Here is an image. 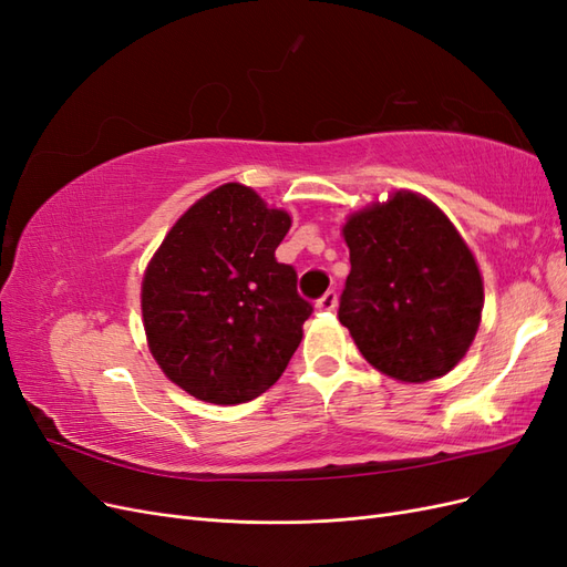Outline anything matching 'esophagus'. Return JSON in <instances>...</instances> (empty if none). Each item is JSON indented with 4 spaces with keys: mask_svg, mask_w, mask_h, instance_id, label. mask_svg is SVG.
<instances>
[{
    "mask_svg": "<svg viewBox=\"0 0 567 567\" xmlns=\"http://www.w3.org/2000/svg\"><path fill=\"white\" fill-rule=\"evenodd\" d=\"M338 307V296L333 293V290H329V293H323L319 300H317V310L319 312H333Z\"/></svg>",
    "mask_w": 567,
    "mask_h": 567,
    "instance_id": "esophagus-1",
    "label": "esophagus"
}]
</instances>
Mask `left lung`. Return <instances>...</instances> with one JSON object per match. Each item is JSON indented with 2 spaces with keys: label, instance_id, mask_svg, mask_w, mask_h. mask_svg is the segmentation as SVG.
<instances>
[{
  "label": "left lung",
  "instance_id": "obj_1",
  "mask_svg": "<svg viewBox=\"0 0 567 567\" xmlns=\"http://www.w3.org/2000/svg\"><path fill=\"white\" fill-rule=\"evenodd\" d=\"M350 277L338 319L357 350L400 383L450 373L471 350L485 307L477 260L452 219L409 188L346 217Z\"/></svg>",
  "mask_w": 567,
  "mask_h": 567
}]
</instances>
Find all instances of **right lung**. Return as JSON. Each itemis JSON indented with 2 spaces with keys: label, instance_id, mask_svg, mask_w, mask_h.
I'll list each match as a JSON object with an SVG mask.
<instances>
[{
  "label": "right lung",
  "instance_id": "obj_1",
  "mask_svg": "<svg viewBox=\"0 0 567 567\" xmlns=\"http://www.w3.org/2000/svg\"><path fill=\"white\" fill-rule=\"evenodd\" d=\"M290 215L250 186L221 184L163 238L142 279L146 346L161 371L210 404L260 398L281 379L312 315L274 250Z\"/></svg>",
  "mask_w": 567,
  "mask_h": 567
}]
</instances>
